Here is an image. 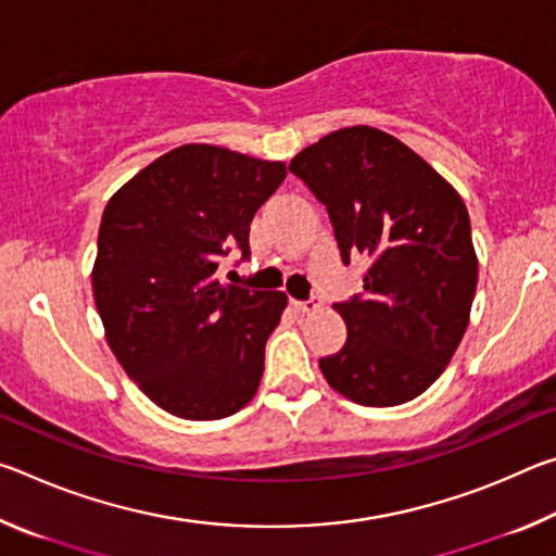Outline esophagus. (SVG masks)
Listing matches in <instances>:
<instances>
[{"mask_svg":"<svg viewBox=\"0 0 556 556\" xmlns=\"http://www.w3.org/2000/svg\"><path fill=\"white\" fill-rule=\"evenodd\" d=\"M291 306L296 308L299 314H314V312H318V301L316 299H306V301H299V299H291Z\"/></svg>","mask_w":556,"mask_h":556,"instance_id":"34e87169","label":"esophagus"}]
</instances>
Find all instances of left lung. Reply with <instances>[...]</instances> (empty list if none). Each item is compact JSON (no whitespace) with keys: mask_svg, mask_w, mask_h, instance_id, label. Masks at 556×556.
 I'll return each instance as SVG.
<instances>
[{"mask_svg":"<svg viewBox=\"0 0 556 556\" xmlns=\"http://www.w3.org/2000/svg\"><path fill=\"white\" fill-rule=\"evenodd\" d=\"M289 172L326 205L343 265L368 262L361 294L336 304L348 336L318 361L324 378L365 407L419 397L456 353L476 296L464 201L400 139L365 125L318 139Z\"/></svg>","mask_w":556,"mask_h":556,"instance_id":"left-lung-1","label":"left lung"}]
</instances>
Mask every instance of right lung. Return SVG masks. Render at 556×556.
<instances>
[{"label": "right lung", "instance_id": "add662e5", "mask_svg": "<svg viewBox=\"0 0 556 556\" xmlns=\"http://www.w3.org/2000/svg\"><path fill=\"white\" fill-rule=\"evenodd\" d=\"M287 178L281 162L186 144L159 156L105 205L92 294L108 343L149 400L181 419L242 409L265 372L281 291L223 285L230 250Z\"/></svg>", "mask_w": 556, "mask_h": 556}]
</instances>
